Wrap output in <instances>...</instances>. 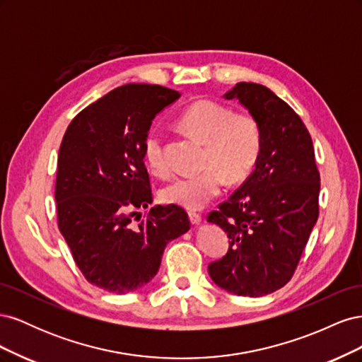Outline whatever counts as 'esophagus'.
I'll list each match as a JSON object with an SVG mask.
<instances>
[{
	"label": "esophagus",
	"mask_w": 362,
	"mask_h": 362,
	"mask_svg": "<svg viewBox=\"0 0 362 362\" xmlns=\"http://www.w3.org/2000/svg\"><path fill=\"white\" fill-rule=\"evenodd\" d=\"M189 217H190V222H192L193 225H198V223H201V221H202V216H201L199 213H196V211H190V213H189Z\"/></svg>",
	"instance_id": "obj_1"
}]
</instances>
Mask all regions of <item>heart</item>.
Segmentation results:
<instances>
[{
  "instance_id": "1",
  "label": "heart",
  "mask_w": 362,
  "mask_h": 362,
  "mask_svg": "<svg viewBox=\"0 0 362 362\" xmlns=\"http://www.w3.org/2000/svg\"><path fill=\"white\" fill-rule=\"evenodd\" d=\"M178 124L205 144L204 169L169 182L161 190L163 202L198 210L221 194L226 177L238 182L255 168L261 151V127L252 115L234 113L225 104L202 100L185 108ZM141 154L152 173L164 177L170 172L158 128H151L145 134Z\"/></svg>"
}]
</instances>
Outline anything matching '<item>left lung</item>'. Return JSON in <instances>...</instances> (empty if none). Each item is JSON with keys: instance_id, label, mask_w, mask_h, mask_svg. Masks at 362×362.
<instances>
[{"instance_id": "obj_1", "label": "left lung", "mask_w": 362, "mask_h": 362, "mask_svg": "<svg viewBox=\"0 0 362 362\" xmlns=\"http://www.w3.org/2000/svg\"><path fill=\"white\" fill-rule=\"evenodd\" d=\"M225 98L258 120L261 151L247 180L206 217L229 237L208 273L229 293L259 298L294 275L319 217L320 173L308 129L286 101L257 83H237Z\"/></svg>"}]
</instances>
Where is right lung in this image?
I'll return each instance as SVG.
<instances>
[{
    "instance_id": "1",
    "label": "right lung",
    "mask_w": 362,
    "mask_h": 362,
    "mask_svg": "<svg viewBox=\"0 0 362 362\" xmlns=\"http://www.w3.org/2000/svg\"><path fill=\"white\" fill-rule=\"evenodd\" d=\"M180 98L158 84H125L76 115L57 160V223L75 264L92 286L116 294L136 291L158 272L164 247L190 229L178 205L152 206L141 154L152 119Z\"/></svg>"
}]
</instances>
